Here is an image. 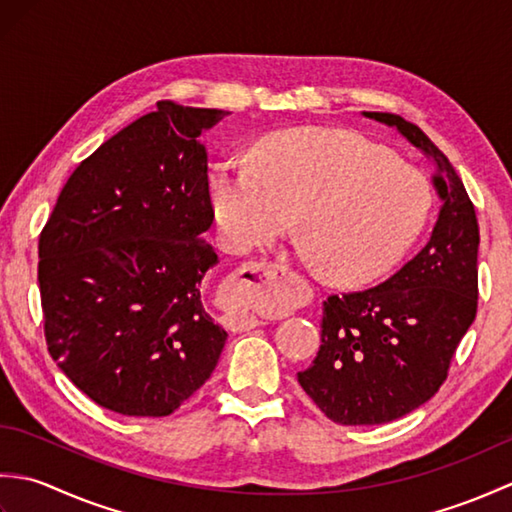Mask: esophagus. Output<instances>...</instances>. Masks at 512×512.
<instances>
[{
  "instance_id": "1",
  "label": "esophagus",
  "mask_w": 512,
  "mask_h": 512,
  "mask_svg": "<svg viewBox=\"0 0 512 512\" xmlns=\"http://www.w3.org/2000/svg\"><path fill=\"white\" fill-rule=\"evenodd\" d=\"M286 275L284 259L277 262H255L239 268L226 292V301L233 312L226 317V325L233 332H246L262 325L255 310L277 306L284 299L281 295V277Z\"/></svg>"
}]
</instances>
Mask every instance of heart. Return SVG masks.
<instances>
[{
    "label": "heart",
    "mask_w": 512,
    "mask_h": 512,
    "mask_svg": "<svg viewBox=\"0 0 512 512\" xmlns=\"http://www.w3.org/2000/svg\"><path fill=\"white\" fill-rule=\"evenodd\" d=\"M211 200L235 250L275 242L299 215L303 248L334 284L365 286L391 273L427 226L433 193L418 169L389 149L336 127L266 136L255 167L224 158Z\"/></svg>",
    "instance_id": "b5f03b06"
}]
</instances>
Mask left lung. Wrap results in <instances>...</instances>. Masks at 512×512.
Returning <instances> with one entry per match:
<instances>
[{"instance_id": "obj_1", "label": "left lung", "mask_w": 512, "mask_h": 512, "mask_svg": "<svg viewBox=\"0 0 512 512\" xmlns=\"http://www.w3.org/2000/svg\"><path fill=\"white\" fill-rule=\"evenodd\" d=\"M398 129L433 165L442 209L429 242L380 286L323 301L321 347L299 385L339 424H385L424 405L447 380L477 312L475 206L449 158L398 114L363 112Z\"/></svg>"}]
</instances>
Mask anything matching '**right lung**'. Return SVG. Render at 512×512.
<instances>
[{
  "label": "right lung",
  "instance_id": "add662e5",
  "mask_svg": "<svg viewBox=\"0 0 512 512\" xmlns=\"http://www.w3.org/2000/svg\"><path fill=\"white\" fill-rule=\"evenodd\" d=\"M226 114L158 101L74 169L41 231L48 352L123 416H169L224 350L202 301L217 253L202 239L215 213L200 136Z\"/></svg>",
  "mask_w": 512,
  "mask_h": 512
}]
</instances>
